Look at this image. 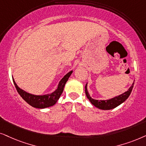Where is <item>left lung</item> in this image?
<instances>
[{"mask_svg":"<svg viewBox=\"0 0 146 146\" xmlns=\"http://www.w3.org/2000/svg\"><path fill=\"white\" fill-rule=\"evenodd\" d=\"M133 83L131 84V86L129 87V88L127 89V91L120 94L119 96L114 97L110 100H94L89 95L87 90V83L86 85H85V95H86L87 98L89 99V100L90 101V102L92 104L93 106L96 108H98L100 110H112V109L116 108L119 105H121L122 103H123L127 99L129 98V96L131 94V92L132 91V89L133 87Z\"/></svg>","mask_w":146,"mask_h":146,"instance_id":"1","label":"left lung"}]
</instances>
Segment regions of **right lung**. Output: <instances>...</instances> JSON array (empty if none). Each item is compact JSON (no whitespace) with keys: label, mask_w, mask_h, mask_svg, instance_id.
Listing matches in <instances>:
<instances>
[{"label":"right lung","mask_w":146,"mask_h":146,"mask_svg":"<svg viewBox=\"0 0 146 146\" xmlns=\"http://www.w3.org/2000/svg\"><path fill=\"white\" fill-rule=\"evenodd\" d=\"M72 73H73V71H69V73H67L62 78V79L59 81V84L57 85V89L53 92L48 93V94L42 95V96H36V95L31 94V93L27 92V91H24L23 89H21L17 85L13 77V80L15 86L17 90V92L19 93V94L20 95L21 98L27 104L32 107H33L35 108L44 109L54 106L57 102L58 100H59L60 96H61L62 93H63L65 83H67L68 79L71 76Z\"/></svg>","instance_id":"1"}]
</instances>
